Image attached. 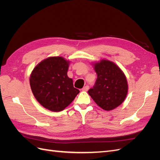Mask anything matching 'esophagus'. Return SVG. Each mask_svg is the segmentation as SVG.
Here are the masks:
<instances>
[{"instance_id":"1","label":"esophagus","mask_w":160,"mask_h":160,"mask_svg":"<svg viewBox=\"0 0 160 160\" xmlns=\"http://www.w3.org/2000/svg\"><path fill=\"white\" fill-rule=\"evenodd\" d=\"M89 85H85L84 88L82 89V91H88V89H89Z\"/></svg>"}]
</instances>
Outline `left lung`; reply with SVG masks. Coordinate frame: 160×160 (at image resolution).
<instances>
[{
    "label": "left lung",
    "instance_id": "1",
    "mask_svg": "<svg viewBox=\"0 0 160 160\" xmlns=\"http://www.w3.org/2000/svg\"><path fill=\"white\" fill-rule=\"evenodd\" d=\"M98 75L89 95L100 108L112 110L122 104L128 94V85L123 72L113 62L102 60L94 65Z\"/></svg>",
    "mask_w": 160,
    "mask_h": 160
}]
</instances>
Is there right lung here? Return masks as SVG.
Segmentation results:
<instances>
[{
	"label": "right lung",
	"instance_id": "obj_1",
	"mask_svg": "<svg viewBox=\"0 0 160 160\" xmlns=\"http://www.w3.org/2000/svg\"><path fill=\"white\" fill-rule=\"evenodd\" d=\"M69 62L62 57H52L38 63L31 72L30 85L32 93L42 106L52 111L67 108L79 90L67 76Z\"/></svg>",
	"mask_w": 160,
	"mask_h": 160
}]
</instances>
